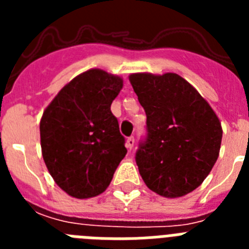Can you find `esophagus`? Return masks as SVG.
Here are the masks:
<instances>
[{"mask_svg":"<svg viewBox=\"0 0 249 249\" xmlns=\"http://www.w3.org/2000/svg\"><path fill=\"white\" fill-rule=\"evenodd\" d=\"M133 146H135V137L133 136H131V137L127 138V142H126V147L128 151H131L132 148H133Z\"/></svg>","mask_w":249,"mask_h":249,"instance_id":"1","label":"esophagus"}]
</instances>
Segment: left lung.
<instances>
[{
	"label": "left lung",
	"instance_id": "left-lung-1",
	"mask_svg": "<svg viewBox=\"0 0 249 249\" xmlns=\"http://www.w3.org/2000/svg\"><path fill=\"white\" fill-rule=\"evenodd\" d=\"M131 85L146 112V137L136 163L146 186L176 198L196 190L218 158L222 127L211 106L176 73H133Z\"/></svg>",
	"mask_w": 249,
	"mask_h": 249
}]
</instances>
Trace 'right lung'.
<instances>
[{
    "label": "right lung",
    "instance_id": "obj_1",
    "mask_svg": "<svg viewBox=\"0 0 249 249\" xmlns=\"http://www.w3.org/2000/svg\"><path fill=\"white\" fill-rule=\"evenodd\" d=\"M122 86L120 77L89 70L66 85L43 112V160L54 182L72 197L105 192L126 156V140L111 112Z\"/></svg>",
    "mask_w": 249,
    "mask_h": 249
}]
</instances>
